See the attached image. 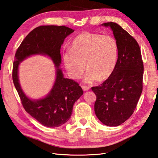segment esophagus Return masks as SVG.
Returning <instances> with one entry per match:
<instances>
[{"instance_id": "1", "label": "esophagus", "mask_w": 158, "mask_h": 158, "mask_svg": "<svg viewBox=\"0 0 158 158\" xmlns=\"http://www.w3.org/2000/svg\"><path fill=\"white\" fill-rule=\"evenodd\" d=\"M81 87H82V89H83V91H88L90 88L89 86H86V85H82Z\"/></svg>"}]
</instances>
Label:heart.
<instances>
[{"instance_id":"1","label":"heart","mask_w":158,"mask_h":158,"mask_svg":"<svg viewBox=\"0 0 158 158\" xmlns=\"http://www.w3.org/2000/svg\"><path fill=\"white\" fill-rule=\"evenodd\" d=\"M118 52V44L112 36L83 32L76 36L70 50L64 54V64L73 79L81 77L86 64L88 69L84 75V81L91 83L98 79L102 81L114 70Z\"/></svg>"}]
</instances>
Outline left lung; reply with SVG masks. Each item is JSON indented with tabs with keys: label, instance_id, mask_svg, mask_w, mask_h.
<instances>
[{
	"label": "left lung",
	"instance_id": "8db88e82",
	"mask_svg": "<svg viewBox=\"0 0 158 158\" xmlns=\"http://www.w3.org/2000/svg\"><path fill=\"white\" fill-rule=\"evenodd\" d=\"M110 27L118 44V59L111 75L101 85L91 87L96 96L94 110L105 125L116 127L129 119L143 91V62L137 42L116 23Z\"/></svg>",
	"mask_w": 158,
	"mask_h": 158
}]
</instances>
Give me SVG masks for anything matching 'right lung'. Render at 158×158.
<instances>
[{"label":"right lung","instance_id":"right-lung-1","mask_svg":"<svg viewBox=\"0 0 158 158\" xmlns=\"http://www.w3.org/2000/svg\"><path fill=\"white\" fill-rule=\"evenodd\" d=\"M74 31L64 25H42L29 33L17 50L13 62L12 77L24 109L42 125L57 127L71 118L75 102L83 91L79 84L66 79L58 67L61 63L60 47L65 38ZM50 56L57 67V77L52 90L45 98L31 101L22 91L18 79V67L25 58L33 54Z\"/></svg>","mask_w":158,"mask_h":158}]
</instances>
